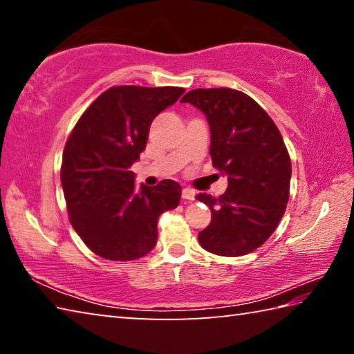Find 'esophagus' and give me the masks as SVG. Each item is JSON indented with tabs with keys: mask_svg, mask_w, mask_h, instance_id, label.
<instances>
[{
	"mask_svg": "<svg viewBox=\"0 0 354 354\" xmlns=\"http://www.w3.org/2000/svg\"><path fill=\"white\" fill-rule=\"evenodd\" d=\"M181 195H183L184 200H194L195 198V192L192 189H183Z\"/></svg>",
	"mask_w": 354,
	"mask_h": 354,
	"instance_id": "obj_1",
	"label": "esophagus"
}]
</instances>
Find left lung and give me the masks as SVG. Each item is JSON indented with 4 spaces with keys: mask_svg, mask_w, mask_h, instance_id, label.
Wrapping results in <instances>:
<instances>
[{
    "mask_svg": "<svg viewBox=\"0 0 354 354\" xmlns=\"http://www.w3.org/2000/svg\"><path fill=\"white\" fill-rule=\"evenodd\" d=\"M181 101L206 115L212 165L227 175L218 198L196 195L212 214L198 242L218 256L248 254L273 234L289 201L292 164L283 136L253 98L234 88H195Z\"/></svg>",
    "mask_w": 354,
    "mask_h": 354,
    "instance_id": "8db88e82",
    "label": "left lung"
}]
</instances>
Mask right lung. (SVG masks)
<instances>
[{
	"label": "right lung",
	"mask_w": 354,
	"mask_h": 354,
	"mask_svg": "<svg viewBox=\"0 0 354 354\" xmlns=\"http://www.w3.org/2000/svg\"><path fill=\"white\" fill-rule=\"evenodd\" d=\"M181 87L117 86L87 107L67 139L61 183L71 226L109 261H134L158 242V220L179 205L181 185L164 179L136 190L131 165L147 147L151 122Z\"/></svg>",
	"instance_id": "right-lung-1"
}]
</instances>
